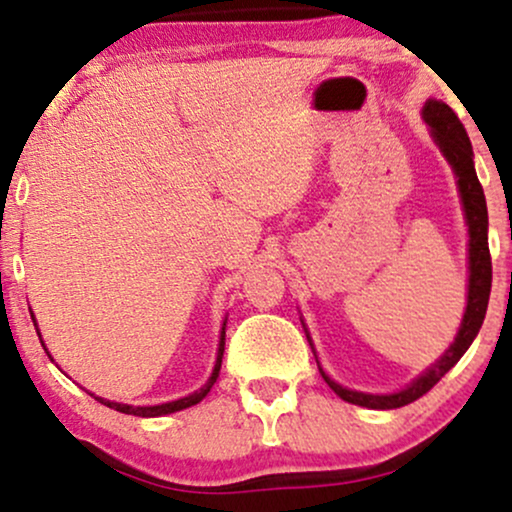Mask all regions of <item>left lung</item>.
Masks as SVG:
<instances>
[{
    "label": "left lung",
    "mask_w": 512,
    "mask_h": 512,
    "mask_svg": "<svg viewBox=\"0 0 512 512\" xmlns=\"http://www.w3.org/2000/svg\"><path fill=\"white\" fill-rule=\"evenodd\" d=\"M424 120L431 127L433 142L443 151L445 161L452 166V173L457 178V187H460V199L464 209V219L469 226V291H467V308H464V317L460 332H457L455 342L450 349L426 368L414 383H409L404 390L392 392V395H368V392H356L349 387H342L334 383L330 375L320 368L325 383L337 392L344 402L358 404L366 409H397L404 404H411L414 399L424 397L433 385L443 378L448 370L455 366L469 349L481 330V322L486 317V305H489L491 296V252H489V211H486V197L481 190V182L474 170V151L472 142H469L467 132H464L460 117L452 113L450 105L443 101H426L424 105ZM308 334V332H305ZM310 339V334H308Z\"/></svg>",
    "instance_id": "left-lung-1"
}]
</instances>
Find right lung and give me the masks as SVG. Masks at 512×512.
I'll return each mask as SVG.
<instances>
[{
  "mask_svg": "<svg viewBox=\"0 0 512 512\" xmlns=\"http://www.w3.org/2000/svg\"><path fill=\"white\" fill-rule=\"evenodd\" d=\"M33 317V315H31ZM35 322V320H33ZM43 344V342H40ZM223 344H226V320H223V327H221V339H219V351H216V363H214V370H211L209 380L204 383V387H199L197 392H192V395L187 397H180L175 399V402H166V404H154V407H132V404H120V402H110V399H103V397H96L98 402L105 404V407L115 409V411H122V414H134V416H144V419H149V416H163V414H173V411H180V409H187L192 407V404H199L204 397L209 395V390L214 387L216 378H219V370H221V358H223ZM45 349V344H43ZM48 351V349H45ZM50 356V351H48Z\"/></svg>",
  "mask_w": 512,
  "mask_h": 512,
  "instance_id": "right-lung-1",
  "label": "right lung"
}]
</instances>
